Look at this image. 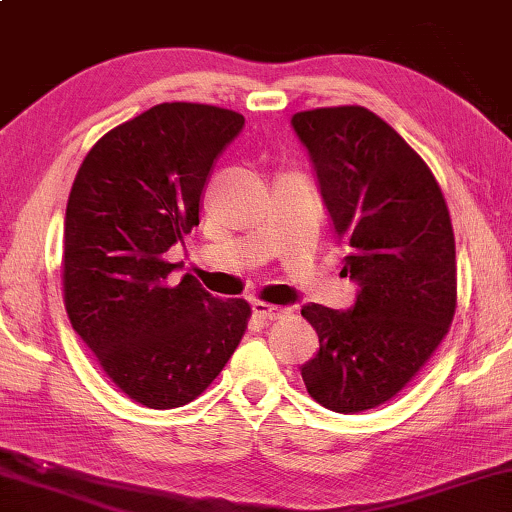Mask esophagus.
<instances>
[{
  "label": "esophagus",
  "mask_w": 512,
  "mask_h": 512,
  "mask_svg": "<svg viewBox=\"0 0 512 512\" xmlns=\"http://www.w3.org/2000/svg\"><path fill=\"white\" fill-rule=\"evenodd\" d=\"M253 312H255L257 317H262V319H280V317H287L289 315V308H282V305H271V303L255 301L253 303Z\"/></svg>",
  "instance_id": "obj_1"
}]
</instances>
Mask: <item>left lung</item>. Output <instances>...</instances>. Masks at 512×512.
I'll use <instances>...</instances> for the list:
<instances>
[{"label":"left lung","instance_id":"8db88e82","mask_svg":"<svg viewBox=\"0 0 512 512\" xmlns=\"http://www.w3.org/2000/svg\"><path fill=\"white\" fill-rule=\"evenodd\" d=\"M292 128L349 246L342 271L358 285L347 310L303 305L319 352L301 377L322 407L358 414L395 398L448 333L457 294L451 216L430 167L375 112H296Z\"/></svg>","mask_w":512,"mask_h":512}]
</instances>
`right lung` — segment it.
<instances>
[{
    "mask_svg": "<svg viewBox=\"0 0 512 512\" xmlns=\"http://www.w3.org/2000/svg\"><path fill=\"white\" fill-rule=\"evenodd\" d=\"M239 112L160 103L112 128L82 160L64 220V303L75 333L128 398L174 409L204 393L246 331L250 305L220 301L165 253L200 225Z\"/></svg>",
    "mask_w": 512,
    "mask_h": 512,
    "instance_id": "obj_1",
    "label": "right lung"
}]
</instances>
